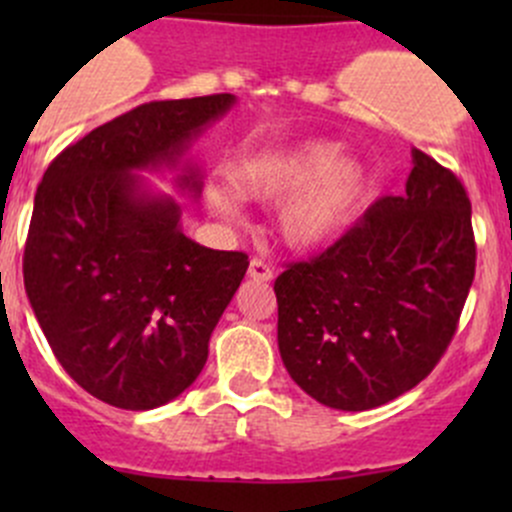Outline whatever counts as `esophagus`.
Instances as JSON below:
<instances>
[{"label":"esophagus","mask_w":512,"mask_h":512,"mask_svg":"<svg viewBox=\"0 0 512 512\" xmlns=\"http://www.w3.org/2000/svg\"><path fill=\"white\" fill-rule=\"evenodd\" d=\"M247 275H250L252 280H257V282H270L272 275H275V270H272L267 262L252 260L250 267H247Z\"/></svg>","instance_id":"esophagus-1"}]
</instances>
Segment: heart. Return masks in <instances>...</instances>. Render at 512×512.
Listing matches in <instances>:
<instances>
[{
  "mask_svg": "<svg viewBox=\"0 0 512 512\" xmlns=\"http://www.w3.org/2000/svg\"><path fill=\"white\" fill-rule=\"evenodd\" d=\"M364 188V168L352 158H342L339 143L307 141L245 160L232 183L218 180L205 188V205L218 218L237 223L240 195L257 203H277L292 194L277 215V232L294 250H312L342 230Z\"/></svg>",
  "mask_w": 512,
  "mask_h": 512,
  "instance_id": "b5f03b06",
  "label": "heart"
}]
</instances>
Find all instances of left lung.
<instances>
[{"label": "left lung", "instance_id": "8db88e82", "mask_svg": "<svg viewBox=\"0 0 512 512\" xmlns=\"http://www.w3.org/2000/svg\"><path fill=\"white\" fill-rule=\"evenodd\" d=\"M411 156L404 195L379 198L322 255L275 280L282 361L329 409H376L426 379L473 285L466 188L418 148Z\"/></svg>", "mask_w": 512, "mask_h": 512}]
</instances>
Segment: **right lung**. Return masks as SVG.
Wrapping results in <instances>:
<instances>
[{
	"mask_svg": "<svg viewBox=\"0 0 512 512\" xmlns=\"http://www.w3.org/2000/svg\"><path fill=\"white\" fill-rule=\"evenodd\" d=\"M232 94L151 101L71 143L46 168L24 247V287L66 374L96 399L148 411L183 394L247 272L245 252L185 237L180 203L138 173L178 170L198 198L190 143Z\"/></svg>",
	"mask_w": 512,
	"mask_h": 512,
	"instance_id": "right-lung-1",
	"label": "right lung"
}]
</instances>
